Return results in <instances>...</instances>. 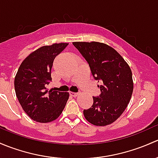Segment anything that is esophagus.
Masks as SVG:
<instances>
[{"mask_svg":"<svg viewBox=\"0 0 158 158\" xmlns=\"http://www.w3.org/2000/svg\"><path fill=\"white\" fill-rule=\"evenodd\" d=\"M70 94H71L72 97H77V96L79 95L78 93H75V92H70Z\"/></svg>","mask_w":158,"mask_h":158,"instance_id":"34e87169","label":"esophagus"}]
</instances>
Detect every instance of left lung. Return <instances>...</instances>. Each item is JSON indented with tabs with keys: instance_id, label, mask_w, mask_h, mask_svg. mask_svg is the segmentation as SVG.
<instances>
[{
	"instance_id": "obj_1",
	"label": "left lung",
	"mask_w": 158,
	"mask_h": 158,
	"mask_svg": "<svg viewBox=\"0 0 158 158\" xmlns=\"http://www.w3.org/2000/svg\"><path fill=\"white\" fill-rule=\"evenodd\" d=\"M88 62L95 80L103 81L100 97L84 115L91 124L105 126L114 123L127 107L133 92L132 73L124 58L113 48L98 42H74Z\"/></svg>"
}]
</instances>
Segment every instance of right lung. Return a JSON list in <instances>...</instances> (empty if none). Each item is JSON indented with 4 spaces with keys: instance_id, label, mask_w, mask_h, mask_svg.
<instances>
[{
    "instance_id": "right-lung-1",
    "label": "right lung",
    "mask_w": 158,
    "mask_h": 158,
    "mask_svg": "<svg viewBox=\"0 0 158 158\" xmlns=\"http://www.w3.org/2000/svg\"><path fill=\"white\" fill-rule=\"evenodd\" d=\"M68 43L44 45L30 53L23 61L14 79L16 95L23 110L32 120L46 123L62 113L69 93L48 90L52 81L51 70L56 55Z\"/></svg>"
}]
</instances>
